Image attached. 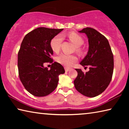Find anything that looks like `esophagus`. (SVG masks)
<instances>
[{"mask_svg": "<svg viewBox=\"0 0 129 129\" xmlns=\"http://www.w3.org/2000/svg\"><path fill=\"white\" fill-rule=\"evenodd\" d=\"M65 71L66 72H68L70 71V68H65Z\"/></svg>", "mask_w": 129, "mask_h": 129, "instance_id": "1", "label": "esophagus"}]
</instances>
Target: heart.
<instances>
[{"mask_svg":"<svg viewBox=\"0 0 129 129\" xmlns=\"http://www.w3.org/2000/svg\"><path fill=\"white\" fill-rule=\"evenodd\" d=\"M69 40L72 41L76 47H80L81 45L84 40L80 36L73 32L70 33L68 35ZM62 38L61 35H57L54 36L51 41V47L52 51L55 53H57L60 51L61 43L62 42ZM78 51L79 49L78 48ZM57 61L60 64L62 65L67 68L71 67L73 64L77 61V57L75 55H70L67 54H61L57 58Z\"/></svg>","mask_w":129,"mask_h":129,"instance_id":"heart-1","label":"heart"}]
</instances>
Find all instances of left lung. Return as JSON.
<instances>
[{
	"label": "left lung",
	"instance_id": "left-lung-1",
	"mask_svg": "<svg viewBox=\"0 0 129 129\" xmlns=\"http://www.w3.org/2000/svg\"><path fill=\"white\" fill-rule=\"evenodd\" d=\"M78 32L85 34L88 39V53L80 64L89 66V71L84 73L81 69H76L78 75L74 85L82 95L94 97L103 92L112 80L113 54L108 39L94 28L86 27Z\"/></svg>",
	"mask_w": 129,
	"mask_h": 129
}]
</instances>
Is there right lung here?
Wrapping results in <instances>:
<instances>
[{"mask_svg":"<svg viewBox=\"0 0 129 129\" xmlns=\"http://www.w3.org/2000/svg\"><path fill=\"white\" fill-rule=\"evenodd\" d=\"M62 30L39 27L26 35L21 44L17 59L19 77L26 90L36 97L53 91L58 76L65 73L64 67L58 62L52 63L50 70L44 67L45 62L53 61L51 41Z\"/></svg>","mask_w":129,"mask_h":129,"instance_id":"right-lung-1","label":"right lung"}]
</instances>
